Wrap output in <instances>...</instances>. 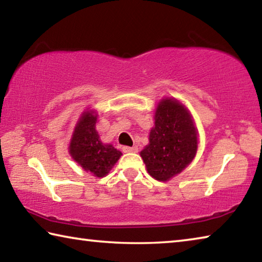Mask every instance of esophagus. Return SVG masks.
I'll use <instances>...</instances> for the list:
<instances>
[{
  "label": "esophagus",
  "instance_id": "1",
  "mask_svg": "<svg viewBox=\"0 0 262 262\" xmlns=\"http://www.w3.org/2000/svg\"><path fill=\"white\" fill-rule=\"evenodd\" d=\"M137 147H127V145H125V147H122V151L123 152H137Z\"/></svg>",
  "mask_w": 262,
  "mask_h": 262
}]
</instances>
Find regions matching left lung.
Segmentation results:
<instances>
[{
    "mask_svg": "<svg viewBox=\"0 0 262 262\" xmlns=\"http://www.w3.org/2000/svg\"><path fill=\"white\" fill-rule=\"evenodd\" d=\"M198 150V132L188 110L174 98L159 101L149 144L140 152L148 173L167 181L193 161Z\"/></svg>",
    "mask_w": 262,
    "mask_h": 262,
    "instance_id": "obj_1",
    "label": "left lung"
}]
</instances>
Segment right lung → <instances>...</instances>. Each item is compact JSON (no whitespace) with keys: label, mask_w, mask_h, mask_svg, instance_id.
I'll use <instances>...</instances> for the list:
<instances>
[{"label":"right lung","mask_w":262,"mask_h":262,"mask_svg":"<svg viewBox=\"0 0 262 262\" xmlns=\"http://www.w3.org/2000/svg\"><path fill=\"white\" fill-rule=\"evenodd\" d=\"M96 122L97 114L94 111L82 113L70 140L69 154L86 172H91L97 178H103L122 154L112 144L100 141Z\"/></svg>","instance_id":"1"}]
</instances>
